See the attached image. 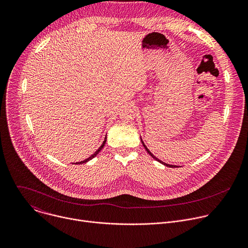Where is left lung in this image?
<instances>
[{"instance_id": "obj_1", "label": "left lung", "mask_w": 248, "mask_h": 248, "mask_svg": "<svg viewBox=\"0 0 248 248\" xmlns=\"http://www.w3.org/2000/svg\"><path fill=\"white\" fill-rule=\"evenodd\" d=\"M140 140H141V142H142V144H143V146H144V148H145V149H146V151H147V152H148V154H149V155H150V156H151V157H152V158H153V159H155V160H157V161H158V162H160V163H161V164H163V165H165V166H167V167H170V168H176V167H178V166H174V165H170V164H167V163H164V162H163V161H161V160H159V159H158V158H156V157H155V156H154V155H153V154H152V153H151V152H150V150H149V149H148V148H147V147H146V145H145V144H144V142H143V140H142V138H141V137H140Z\"/></svg>"}]
</instances>
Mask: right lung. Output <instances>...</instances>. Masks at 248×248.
Returning <instances> with one entry per match:
<instances>
[{
	"label": "right lung",
	"mask_w": 248,
	"mask_h": 248,
	"mask_svg": "<svg viewBox=\"0 0 248 248\" xmlns=\"http://www.w3.org/2000/svg\"><path fill=\"white\" fill-rule=\"evenodd\" d=\"M106 141H107V135L105 136V139H104V141H103L102 145H101V146H100V147H99V148L96 150V152H94V153H93V154H92V155H91L89 158H87V159H85V160H83V161H80V162H77V163H74V164H76V165H77V164H78V165L79 164V165H80V164H84V163H87L88 161H90L91 159H93V158H94L95 156H97V155L99 154V152L102 150V148L104 147V145H105V143H106Z\"/></svg>",
	"instance_id": "add662e5"
}]
</instances>
